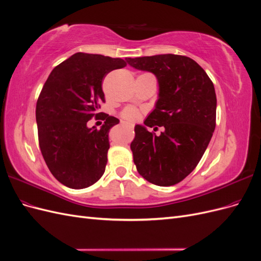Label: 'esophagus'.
I'll list each match as a JSON object with an SVG mask.
<instances>
[{
	"label": "esophagus",
	"instance_id": "esophagus-1",
	"mask_svg": "<svg viewBox=\"0 0 261 261\" xmlns=\"http://www.w3.org/2000/svg\"><path fill=\"white\" fill-rule=\"evenodd\" d=\"M132 127H133V126H132Z\"/></svg>",
	"mask_w": 261,
	"mask_h": 261
}]
</instances>
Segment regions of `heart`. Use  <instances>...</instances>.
Segmentation results:
<instances>
[{
    "instance_id": "b5f03b06",
    "label": "heart",
    "mask_w": 261,
    "mask_h": 261,
    "mask_svg": "<svg viewBox=\"0 0 261 261\" xmlns=\"http://www.w3.org/2000/svg\"><path fill=\"white\" fill-rule=\"evenodd\" d=\"M122 117L128 122H135L139 117V113L135 108H127L122 112Z\"/></svg>"
}]
</instances>
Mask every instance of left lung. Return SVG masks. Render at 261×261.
Wrapping results in <instances>:
<instances>
[{"mask_svg":"<svg viewBox=\"0 0 261 261\" xmlns=\"http://www.w3.org/2000/svg\"><path fill=\"white\" fill-rule=\"evenodd\" d=\"M126 61L155 75L159 99L144 123L154 129L164 128L156 136L145 126H135L130 144L134 163L150 183L175 185L197 167L215 132V86L198 63L184 55L159 54Z\"/></svg>","mask_w":261,"mask_h":261,"instance_id":"left-lung-1","label":"left lung"}]
</instances>
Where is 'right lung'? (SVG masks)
Here are the masks:
<instances>
[{"mask_svg": "<svg viewBox=\"0 0 261 261\" xmlns=\"http://www.w3.org/2000/svg\"><path fill=\"white\" fill-rule=\"evenodd\" d=\"M123 59L78 52L62 62L49 75L36 107L39 146L52 175L69 188L93 185L106 171L109 130L118 124L106 114L100 129L87 123L99 117L105 102L102 81Z\"/></svg>", "mask_w": 261, "mask_h": 261, "instance_id": "add662e5", "label": "right lung"}]
</instances>
